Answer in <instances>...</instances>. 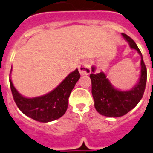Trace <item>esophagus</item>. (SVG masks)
<instances>
[{
	"mask_svg": "<svg viewBox=\"0 0 153 153\" xmlns=\"http://www.w3.org/2000/svg\"><path fill=\"white\" fill-rule=\"evenodd\" d=\"M79 70L82 75H88V74H90L91 69L89 62L87 61H85L81 63L79 67Z\"/></svg>",
	"mask_w": 153,
	"mask_h": 153,
	"instance_id": "1",
	"label": "esophagus"
}]
</instances>
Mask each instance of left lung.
<instances>
[{
	"instance_id": "8db88e82",
	"label": "left lung",
	"mask_w": 153,
	"mask_h": 153,
	"mask_svg": "<svg viewBox=\"0 0 153 153\" xmlns=\"http://www.w3.org/2000/svg\"><path fill=\"white\" fill-rule=\"evenodd\" d=\"M124 39L130 47L138 51L142 57L141 61V76L135 86L130 90H119L110 84L109 79L103 72L92 74L89 75L92 81V94L95 102V108L100 114L110 117H122L135 107L142 100L147 80V69L143 57L134 41L128 35L122 33ZM92 72L95 68H92Z\"/></svg>"
}]
</instances>
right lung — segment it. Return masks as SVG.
<instances>
[{"label": "right lung", "mask_w": 153, "mask_h": 153, "mask_svg": "<svg viewBox=\"0 0 153 153\" xmlns=\"http://www.w3.org/2000/svg\"><path fill=\"white\" fill-rule=\"evenodd\" d=\"M79 78L80 74L76 69L70 73L53 90L35 98H25L19 94L11 79L9 81L14 100L19 110L33 120L46 123L57 120L65 114L69 96Z\"/></svg>", "instance_id": "right-lung-1"}]
</instances>
